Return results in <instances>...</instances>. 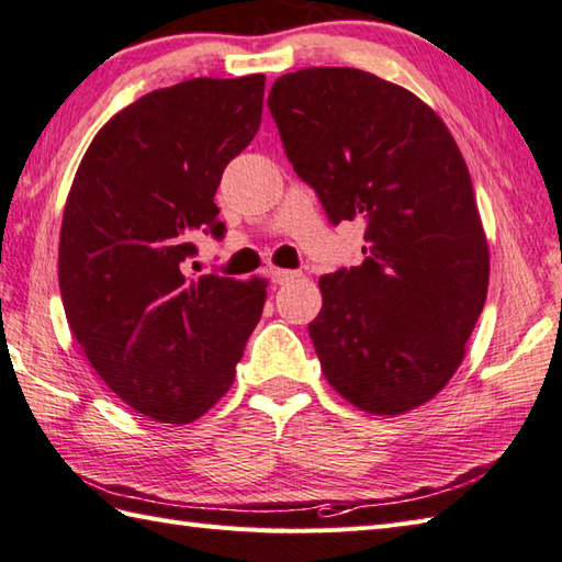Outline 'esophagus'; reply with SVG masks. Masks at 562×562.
<instances>
[{
  "label": "esophagus",
  "mask_w": 562,
  "mask_h": 562,
  "mask_svg": "<svg viewBox=\"0 0 562 562\" xmlns=\"http://www.w3.org/2000/svg\"><path fill=\"white\" fill-rule=\"evenodd\" d=\"M268 274H270V280L274 284H288V282H292L296 278L294 270H282V268H270Z\"/></svg>",
  "instance_id": "1"
}]
</instances>
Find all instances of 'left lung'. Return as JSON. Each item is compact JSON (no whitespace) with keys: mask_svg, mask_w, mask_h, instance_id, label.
Instances as JSON below:
<instances>
[{"mask_svg":"<svg viewBox=\"0 0 562 562\" xmlns=\"http://www.w3.org/2000/svg\"><path fill=\"white\" fill-rule=\"evenodd\" d=\"M268 109L328 220L367 224L362 266L318 280L321 369L360 411L408 413L449 384L487 296L469 166L427 103L355 67L284 75Z\"/></svg>","mask_w":562,"mask_h":562,"instance_id":"left-lung-1","label":"left lung"}]
</instances>
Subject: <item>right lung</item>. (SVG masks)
Here are the masks:
<instances>
[{
  "mask_svg": "<svg viewBox=\"0 0 562 562\" xmlns=\"http://www.w3.org/2000/svg\"><path fill=\"white\" fill-rule=\"evenodd\" d=\"M266 77H198L130 103L93 137L67 195L59 292L83 355L130 408L205 415L236 376L266 304L262 278L190 280L198 232L224 236V166L256 137Z\"/></svg>",
  "mask_w": 562,
  "mask_h": 562,
  "instance_id": "add662e5",
  "label": "right lung"
}]
</instances>
